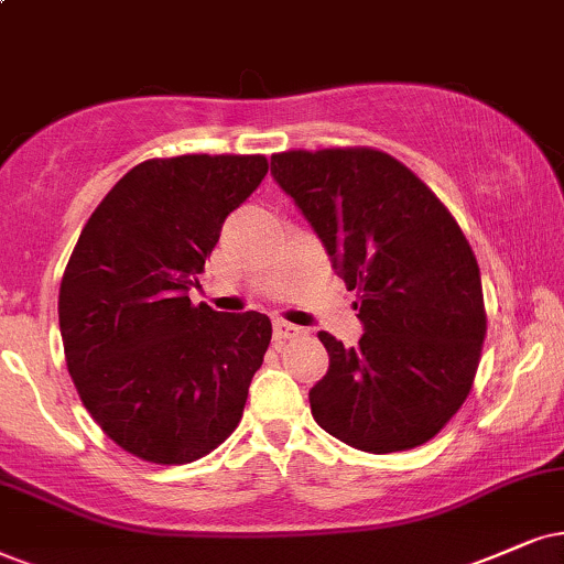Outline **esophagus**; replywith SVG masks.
I'll list each match as a JSON object with an SVG mask.
<instances>
[{
    "label": "esophagus",
    "instance_id": "34e87169",
    "mask_svg": "<svg viewBox=\"0 0 564 564\" xmlns=\"http://www.w3.org/2000/svg\"><path fill=\"white\" fill-rule=\"evenodd\" d=\"M299 333H302V330H299L296 325L286 323V319H275V325H273V338H275V344H283V340L296 338Z\"/></svg>",
    "mask_w": 564,
    "mask_h": 564
}]
</instances>
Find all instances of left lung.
<instances>
[{
  "instance_id": "8db88e82",
  "label": "left lung",
  "mask_w": 564,
  "mask_h": 564,
  "mask_svg": "<svg viewBox=\"0 0 564 564\" xmlns=\"http://www.w3.org/2000/svg\"><path fill=\"white\" fill-rule=\"evenodd\" d=\"M270 171L356 291L365 335L310 390L315 422L365 453L424 445L474 388L487 335L481 275L458 220L409 166L375 148L286 151Z\"/></svg>"
}]
</instances>
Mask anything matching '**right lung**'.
Masks as SVG:
<instances>
[{"mask_svg":"<svg viewBox=\"0 0 564 564\" xmlns=\"http://www.w3.org/2000/svg\"><path fill=\"white\" fill-rule=\"evenodd\" d=\"M265 174V155L142 161L93 210L64 268L59 330L77 395L140 460L192 463L241 422L273 325L195 306L187 291Z\"/></svg>","mask_w":564,"mask_h":564,"instance_id":"add662e5","label":"right lung"}]
</instances>
